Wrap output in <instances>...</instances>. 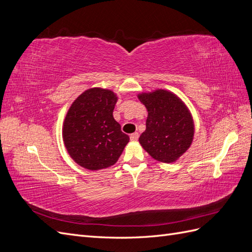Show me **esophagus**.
I'll return each mask as SVG.
<instances>
[{"mask_svg":"<svg viewBox=\"0 0 252 252\" xmlns=\"http://www.w3.org/2000/svg\"><path fill=\"white\" fill-rule=\"evenodd\" d=\"M138 139H139V133H138V132H134V133H132V134L130 135V140H131L132 142L138 141Z\"/></svg>","mask_w":252,"mask_h":252,"instance_id":"esophagus-1","label":"esophagus"}]
</instances>
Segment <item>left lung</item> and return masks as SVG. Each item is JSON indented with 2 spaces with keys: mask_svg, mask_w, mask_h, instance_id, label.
<instances>
[{
  "mask_svg": "<svg viewBox=\"0 0 252 252\" xmlns=\"http://www.w3.org/2000/svg\"><path fill=\"white\" fill-rule=\"evenodd\" d=\"M148 117L141 146L157 161L173 163L192 143L194 124L185 103L171 91L157 89L138 94Z\"/></svg>",
  "mask_w": 252,
  "mask_h": 252,
  "instance_id": "1",
  "label": "left lung"
}]
</instances>
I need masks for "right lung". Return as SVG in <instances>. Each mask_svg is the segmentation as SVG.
I'll list each match as a JSON object with an SVG mask.
<instances>
[{"label":"right lung","instance_id":"obj_1","mask_svg":"<svg viewBox=\"0 0 252 252\" xmlns=\"http://www.w3.org/2000/svg\"><path fill=\"white\" fill-rule=\"evenodd\" d=\"M117 101L112 90L94 87L84 91L67 111L64 145L73 161L84 168H108L118 162L129 142L112 116Z\"/></svg>","mask_w":252,"mask_h":252}]
</instances>
